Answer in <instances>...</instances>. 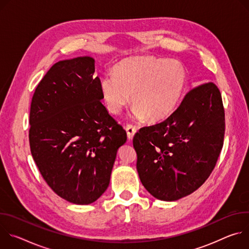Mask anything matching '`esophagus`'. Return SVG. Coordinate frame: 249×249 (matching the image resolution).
I'll return each instance as SVG.
<instances>
[{"label": "esophagus", "instance_id": "esophagus-1", "mask_svg": "<svg viewBox=\"0 0 249 249\" xmlns=\"http://www.w3.org/2000/svg\"><path fill=\"white\" fill-rule=\"evenodd\" d=\"M125 129H126V132H127V137H128V139H129V140H132L133 137H134V135H135V133H136V127L133 126V125H131V124H127L126 127H125Z\"/></svg>", "mask_w": 249, "mask_h": 249}]
</instances>
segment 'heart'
I'll use <instances>...</instances> for the list:
<instances>
[{
	"mask_svg": "<svg viewBox=\"0 0 249 249\" xmlns=\"http://www.w3.org/2000/svg\"><path fill=\"white\" fill-rule=\"evenodd\" d=\"M114 76H105L100 92L106 109L116 114L130 101L133 115L149 122L166 119L179 104L187 81L184 66L176 60L134 57L118 63Z\"/></svg>",
	"mask_w": 249,
	"mask_h": 249,
	"instance_id": "b5f03b06",
	"label": "heart"
}]
</instances>
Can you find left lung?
Returning <instances> with one entry per match:
<instances>
[{"label":"left lung","mask_w":249,"mask_h":249,"mask_svg":"<svg viewBox=\"0 0 249 249\" xmlns=\"http://www.w3.org/2000/svg\"><path fill=\"white\" fill-rule=\"evenodd\" d=\"M225 126L218 87L210 82L190 89L168 118L140 129L134 136L142 184L162 201L194 192L215 168Z\"/></svg>","instance_id":"8db88e82"}]
</instances>
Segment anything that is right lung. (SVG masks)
<instances>
[{
	"instance_id": "add662e5",
	"label": "right lung",
	"mask_w": 249,
	"mask_h": 249,
	"mask_svg": "<svg viewBox=\"0 0 249 249\" xmlns=\"http://www.w3.org/2000/svg\"><path fill=\"white\" fill-rule=\"evenodd\" d=\"M89 56L59 61L38 84L29 113V146L43 179L68 202L88 205L107 189L123 127L101 103Z\"/></svg>"
}]
</instances>
